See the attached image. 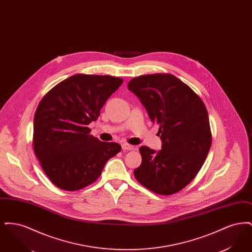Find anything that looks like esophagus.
<instances>
[{"label": "esophagus", "instance_id": "obj_1", "mask_svg": "<svg viewBox=\"0 0 252 252\" xmlns=\"http://www.w3.org/2000/svg\"><path fill=\"white\" fill-rule=\"evenodd\" d=\"M122 148L124 150H132V149H134V146L131 144H122Z\"/></svg>", "mask_w": 252, "mask_h": 252}]
</instances>
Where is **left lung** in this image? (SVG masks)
Here are the masks:
<instances>
[{"instance_id":"8db88e82","label":"left lung","mask_w":252,"mask_h":252,"mask_svg":"<svg viewBox=\"0 0 252 252\" xmlns=\"http://www.w3.org/2000/svg\"><path fill=\"white\" fill-rule=\"evenodd\" d=\"M138 96L162 141L156 152L141 146L142 164L134 176L161 195L180 192L192 181L210 151L212 131L202 99L171 73L134 77L127 85Z\"/></svg>"}]
</instances>
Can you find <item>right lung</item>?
<instances>
[{
  "instance_id": "right-lung-1",
  "label": "right lung",
  "mask_w": 252,
  "mask_h": 252,
  "mask_svg": "<svg viewBox=\"0 0 252 252\" xmlns=\"http://www.w3.org/2000/svg\"><path fill=\"white\" fill-rule=\"evenodd\" d=\"M120 77L77 73L51 89L34 117L33 149L47 178L58 188L78 191L101 176L122 149L99 141L88 126L123 84Z\"/></svg>"
}]
</instances>
